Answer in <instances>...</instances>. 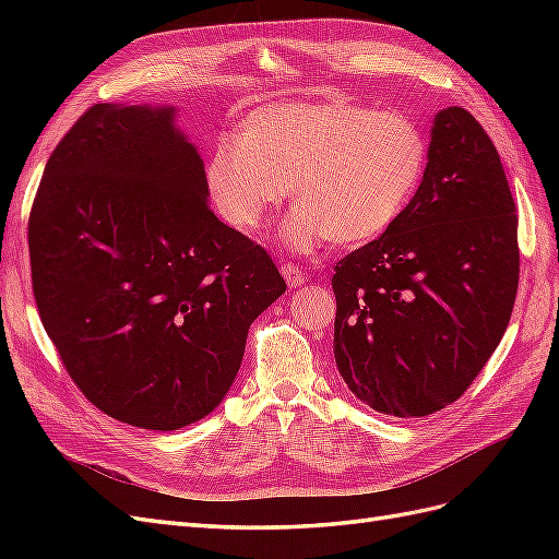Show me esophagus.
<instances>
[{
  "instance_id": "esophagus-1",
  "label": "esophagus",
  "mask_w": 559,
  "mask_h": 559,
  "mask_svg": "<svg viewBox=\"0 0 559 559\" xmlns=\"http://www.w3.org/2000/svg\"><path fill=\"white\" fill-rule=\"evenodd\" d=\"M280 273H282V277L286 280V286H289V289H296V286L306 284V280H308V273H306V270L298 267V265H294V263H284Z\"/></svg>"
}]
</instances>
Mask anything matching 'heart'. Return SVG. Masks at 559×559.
<instances>
[{
  "label": "heart",
  "mask_w": 559,
  "mask_h": 559,
  "mask_svg": "<svg viewBox=\"0 0 559 559\" xmlns=\"http://www.w3.org/2000/svg\"><path fill=\"white\" fill-rule=\"evenodd\" d=\"M429 146L413 118L345 97L253 111L240 140H216L202 167L218 216L257 230L289 193L282 226L292 251L324 240L361 245L392 228L425 177Z\"/></svg>",
  "instance_id": "b5f03b06"
}]
</instances>
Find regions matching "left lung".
<instances>
[{
  "mask_svg": "<svg viewBox=\"0 0 559 559\" xmlns=\"http://www.w3.org/2000/svg\"><path fill=\"white\" fill-rule=\"evenodd\" d=\"M518 273L515 202L497 148L466 109H441L408 207L335 263L337 373L378 413L443 411L503 337Z\"/></svg>",
  "mask_w": 559,
  "mask_h": 559,
  "instance_id": "1",
  "label": "left lung"
}]
</instances>
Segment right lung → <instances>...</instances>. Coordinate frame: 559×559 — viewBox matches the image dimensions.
Listing matches in <instances>:
<instances>
[{
  "label": "right lung",
  "instance_id": "add662e5",
  "mask_svg": "<svg viewBox=\"0 0 559 559\" xmlns=\"http://www.w3.org/2000/svg\"><path fill=\"white\" fill-rule=\"evenodd\" d=\"M175 105H95L50 154L27 240L41 324L91 403L175 431L238 376L286 292L265 249L210 210Z\"/></svg>",
  "mask_w": 559,
  "mask_h": 559
}]
</instances>
